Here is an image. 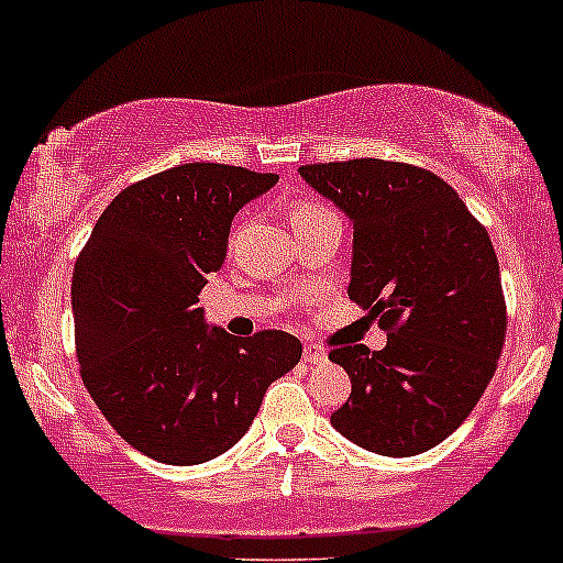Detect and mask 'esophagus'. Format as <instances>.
<instances>
[{
	"label": "esophagus",
	"instance_id": "obj_1",
	"mask_svg": "<svg viewBox=\"0 0 563 563\" xmlns=\"http://www.w3.org/2000/svg\"><path fill=\"white\" fill-rule=\"evenodd\" d=\"M303 362H308V365H324V362H328V354H324L322 349H317V346H306L303 349Z\"/></svg>",
	"mask_w": 563,
	"mask_h": 563
}]
</instances>
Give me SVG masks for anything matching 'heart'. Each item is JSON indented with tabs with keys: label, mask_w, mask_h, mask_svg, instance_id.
I'll list each match as a JSON object with an SVG mask.
<instances>
[{
	"label": "heart",
	"mask_w": 563,
	"mask_h": 563,
	"mask_svg": "<svg viewBox=\"0 0 563 563\" xmlns=\"http://www.w3.org/2000/svg\"><path fill=\"white\" fill-rule=\"evenodd\" d=\"M324 211H328V209L317 207V203H300V207L292 211V222H300V220H311V217H319V214H324Z\"/></svg>",
	"instance_id": "heart-1"
}]
</instances>
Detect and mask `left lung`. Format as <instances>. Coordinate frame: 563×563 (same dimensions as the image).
<instances>
[{"label": "left lung", "mask_w": 563, "mask_h": 563, "mask_svg": "<svg viewBox=\"0 0 563 563\" xmlns=\"http://www.w3.org/2000/svg\"><path fill=\"white\" fill-rule=\"evenodd\" d=\"M354 225L349 298L386 346H338L352 397L330 424L360 449L416 456L473 413L507 330L499 260L449 183L410 163L360 158L300 166Z\"/></svg>", "instance_id": "left-lung-1"}]
</instances>
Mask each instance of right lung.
<instances>
[{
	"mask_svg": "<svg viewBox=\"0 0 563 563\" xmlns=\"http://www.w3.org/2000/svg\"><path fill=\"white\" fill-rule=\"evenodd\" d=\"M279 177L183 163L101 211L71 274L80 376L107 421L163 464L209 462L244 438L271 380L300 362L284 330L233 338L198 292L228 255L231 222Z\"/></svg>",
	"mask_w": 563,
	"mask_h": 563,
	"instance_id": "right-lung-1",
	"label": "right lung"
}]
</instances>
